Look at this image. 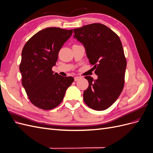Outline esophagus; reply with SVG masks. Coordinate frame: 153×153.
Masks as SVG:
<instances>
[{"instance_id":"34e87169","label":"esophagus","mask_w":153,"mask_h":153,"mask_svg":"<svg viewBox=\"0 0 153 153\" xmlns=\"http://www.w3.org/2000/svg\"><path fill=\"white\" fill-rule=\"evenodd\" d=\"M80 78H81L80 76H75V82H77V81L79 80L80 79Z\"/></svg>"}]
</instances>
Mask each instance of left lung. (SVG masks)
Wrapping results in <instances>:
<instances>
[{
  "label": "left lung",
  "mask_w": 153,
  "mask_h": 153,
  "mask_svg": "<svg viewBox=\"0 0 153 153\" xmlns=\"http://www.w3.org/2000/svg\"><path fill=\"white\" fill-rule=\"evenodd\" d=\"M73 30L74 38L84 45L98 75L96 80L85 76L89 87L84 92V102L96 110L107 109L119 98L124 85L127 62L121 41L113 30L100 23Z\"/></svg>",
  "instance_id": "obj_1"
}]
</instances>
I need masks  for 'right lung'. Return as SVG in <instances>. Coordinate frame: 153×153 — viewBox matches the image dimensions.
Listing matches in <instances>:
<instances>
[{
    "instance_id": "obj_1",
    "label": "right lung",
    "mask_w": 153,
    "mask_h": 153,
    "mask_svg": "<svg viewBox=\"0 0 153 153\" xmlns=\"http://www.w3.org/2000/svg\"><path fill=\"white\" fill-rule=\"evenodd\" d=\"M73 29L48 27L27 41L22 52V84L30 102L43 110H52L62 102L74 78L52 71L59 50L70 38Z\"/></svg>"
}]
</instances>
